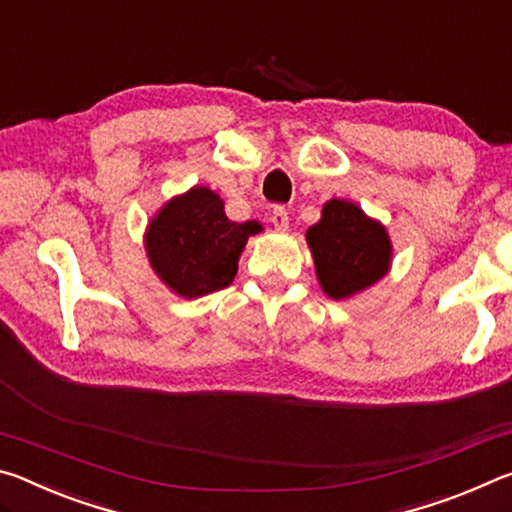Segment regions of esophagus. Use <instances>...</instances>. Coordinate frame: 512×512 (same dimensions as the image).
Wrapping results in <instances>:
<instances>
[{
    "instance_id": "obj_1",
    "label": "esophagus",
    "mask_w": 512,
    "mask_h": 512,
    "mask_svg": "<svg viewBox=\"0 0 512 512\" xmlns=\"http://www.w3.org/2000/svg\"><path fill=\"white\" fill-rule=\"evenodd\" d=\"M271 223L275 225L277 230H287L289 228V212L284 205H275L271 212Z\"/></svg>"
}]
</instances>
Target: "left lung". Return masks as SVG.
I'll return each instance as SVG.
<instances>
[{
  "instance_id": "1",
  "label": "left lung",
  "mask_w": 512,
  "mask_h": 512,
  "mask_svg": "<svg viewBox=\"0 0 512 512\" xmlns=\"http://www.w3.org/2000/svg\"><path fill=\"white\" fill-rule=\"evenodd\" d=\"M307 241L320 287L334 300L375 284L391 264L386 230L348 201H329L323 219L307 230Z\"/></svg>"
}]
</instances>
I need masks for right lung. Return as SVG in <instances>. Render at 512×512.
<instances>
[{
  "mask_svg": "<svg viewBox=\"0 0 512 512\" xmlns=\"http://www.w3.org/2000/svg\"><path fill=\"white\" fill-rule=\"evenodd\" d=\"M257 221L235 223L212 189L194 187L162 207L146 232L153 271L185 298L221 291L237 275V262Z\"/></svg>",
  "mask_w": 512,
  "mask_h": 512,
  "instance_id": "1",
  "label": "right lung"
}]
</instances>
